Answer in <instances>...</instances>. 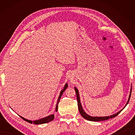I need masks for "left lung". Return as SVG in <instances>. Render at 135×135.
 <instances>
[{"instance_id": "1", "label": "left lung", "mask_w": 135, "mask_h": 135, "mask_svg": "<svg viewBox=\"0 0 135 135\" xmlns=\"http://www.w3.org/2000/svg\"><path fill=\"white\" fill-rule=\"evenodd\" d=\"M74 90L76 91V96H77V104H78V108H79V110L80 113L82 117H83L84 118H85V119L88 120H89V121H92V122H99V121H104V120H108L109 118H114L117 116L118 114H120V113L121 111H122L123 109L125 108V107L127 105V104L129 103V100H130V98H131V92H132V89H131V93H130V95H129V99H128V100L127 102V104H126L125 107L123 108L122 110H120V111H118V113L113 114V115H111L110 116H107V117H92V116H90L89 115H88V114H87L83 110V108H82V106H81V104L80 102V97H79V90L77 89L76 88V87H74Z\"/></svg>"}]
</instances>
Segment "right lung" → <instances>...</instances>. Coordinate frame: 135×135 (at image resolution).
<instances>
[{
	"mask_svg": "<svg viewBox=\"0 0 135 135\" xmlns=\"http://www.w3.org/2000/svg\"><path fill=\"white\" fill-rule=\"evenodd\" d=\"M67 88H68V84L66 83L65 84V86H64V88L61 91L60 95H59V97H58V100H57V103H56V109H55L56 111H57V110H58V104H59V100H60L61 98V96L62 95L66 89H67ZM19 116L21 118H22L24 120L26 121V122H27L28 123H31V124H32V123H34V124H45V123H49L50 122H51V121L53 120L54 118V114H52V115H50L49 116H47V117H46L42 118H41V119L37 120H35V121H32V120H27V119H26V118H25L21 117V116H20V115H19Z\"/></svg>",
	"mask_w": 135,
	"mask_h": 135,
	"instance_id": "add662e5",
	"label": "right lung"
}]
</instances>
